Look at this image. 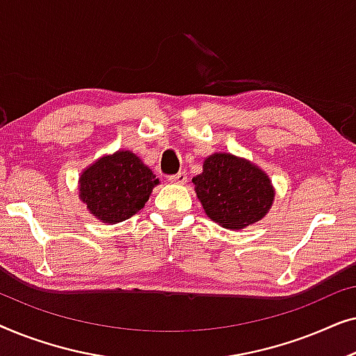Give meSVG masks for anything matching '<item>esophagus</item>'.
Wrapping results in <instances>:
<instances>
[{
    "label": "esophagus",
    "mask_w": 356,
    "mask_h": 356,
    "mask_svg": "<svg viewBox=\"0 0 356 356\" xmlns=\"http://www.w3.org/2000/svg\"><path fill=\"white\" fill-rule=\"evenodd\" d=\"M168 179H170V181H172V183L183 184V183H186L188 177H186V173H184V172H178V173H175V175H170Z\"/></svg>",
    "instance_id": "34e87169"
}]
</instances>
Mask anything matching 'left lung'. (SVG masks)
Here are the masks:
<instances>
[{"instance_id": "8db88e82", "label": "left lung", "mask_w": 356, "mask_h": 356, "mask_svg": "<svg viewBox=\"0 0 356 356\" xmlns=\"http://www.w3.org/2000/svg\"><path fill=\"white\" fill-rule=\"evenodd\" d=\"M204 172L193 178L204 211L218 225L238 230L262 218L274 201V189L264 172L230 154H213Z\"/></svg>"}]
</instances>
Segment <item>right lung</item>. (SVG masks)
I'll list each match as a JSON object with an SVG mask.
<instances>
[{
    "mask_svg": "<svg viewBox=\"0 0 356 356\" xmlns=\"http://www.w3.org/2000/svg\"><path fill=\"white\" fill-rule=\"evenodd\" d=\"M79 183L81 199L87 209L105 223H116L145 206L159 179L138 155L118 150L87 168Z\"/></svg>",
    "mask_w": 356,
    "mask_h": 356,
    "instance_id": "obj_1",
    "label": "right lung"
}]
</instances>
